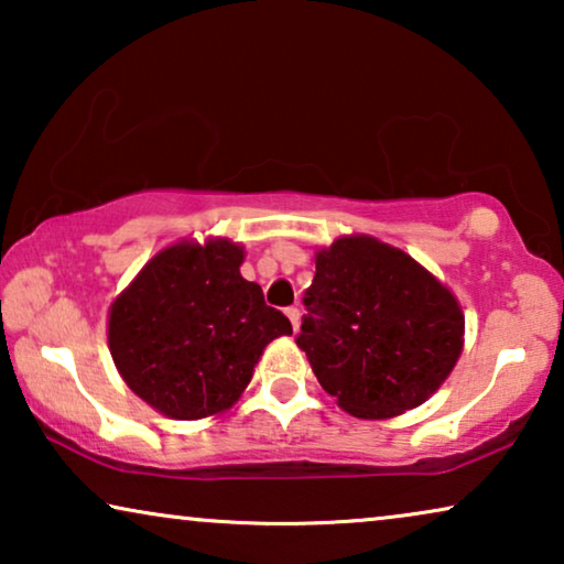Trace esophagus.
I'll return each mask as SVG.
<instances>
[{
    "mask_svg": "<svg viewBox=\"0 0 564 564\" xmlns=\"http://www.w3.org/2000/svg\"><path fill=\"white\" fill-rule=\"evenodd\" d=\"M288 318H290V323H292V330H297V326H300V311L297 307H288Z\"/></svg>",
    "mask_w": 564,
    "mask_h": 564,
    "instance_id": "obj_1",
    "label": "esophagus"
}]
</instances>
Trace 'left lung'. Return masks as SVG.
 Segmentation results:
<instances>
[{
    "instance_id": "8db88e82",
    "label": "left lung",
    "mask_w": 564,
    "mask_h": 564,
    "mask_svg": "<svg viewBox=\"0 0 564 564\" xmlns=\"http://www.w3.org/2000/svg\"><path fill=\"white\" fill-rule=\"evenodd\" d=\"M297 346L354 419H392L434 395L465 346L459 300L411 253L354 234L315 249Z\"/></svg>"
}]
</instances>
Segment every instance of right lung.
I'll list each match as a JSON object with an SVG mask.
<instances>
[{
    "mask_svg": "<svg viewBox=\"0 0 564 564\" xmlns=\"http://www.w3.org/2000/svg\"><path fill=\"white\" fill-rule=\"evenodd\" d=\"M246 249L182 238L145 261L107 313V346L130 390L174 421L226 413L292 326L241 276Z\"/></svg>",
    "mask_w": 564,
    "mask_h": 564,
    "instance_id": "1",
    "label": "right lung"
}]
</instances>
